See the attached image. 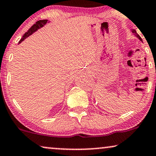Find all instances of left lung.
<instances>
[{
    "mask_svg": "<svg viewBox=\"0 0 156 156\" xmlns=\"http://www.w3.org/2000/svg\"><path fill=\"white\" fill-rule=\"evenodd\" d=\"M131 32H132L133 33V34L135 35V36H136L137 38H138V39H139V40H140V41H142V39H141V38H140V36H139V35L138 34V33H137V32H136V30H135V29H133V28H132V29H131Z\"/></svg>",
    "mask_w": 156,
    "mask_h": 156,
    "instance_id": "8db88e82",
    "label": "left lung"
}]
</instances>
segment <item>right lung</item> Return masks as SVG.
<instances>
[{
  "label": "right lung",
  "instance_id": "add662e5",
  "mask_svg": "<svg viewBox=\"0 0 156 156\" xmlns=\"http://www.w3.org/2000/svg\"><path fill=\"white\" fill-rule=\"evenodd\" d=\"M50 22L51 21H50V20H38V21H37L36 23L33 25V26L31 27V28L29 29V30L27 31L26 33H25L23 36L22 38L20 39L19 42H18V44H20V43L23 42V41L25 40V39L30 36V35H32L33 33L36 32V31L39 30L40 28H43L45 25H46L47 23H50Z\"/></svg>",
  "mask_w": 156,
  "mask_h": 156
}]
</instances>
